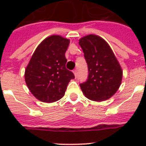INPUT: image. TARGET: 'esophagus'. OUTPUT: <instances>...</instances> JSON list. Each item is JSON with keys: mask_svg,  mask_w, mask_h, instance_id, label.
Wrapping results in <instances>:
<instances>
[{"mask_svg": "<svg viewBox=\"0 0 146 146\" xmlns=\"http://www.w3.org/2000/svg\"><path fill=\"white\" fill-rule=\"evenodd\" d=\"M73 73H74V76H75V77L77 78V69H74V71H73Z\"/></svg>", "mask_w": 146, "mask_h": 146, "instance_id": "1", "label": "esophagus"}]
</instances>
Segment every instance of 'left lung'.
<instances>
[{
	"label": "left lung",
	"mask_w": 146,
	"mask_h": 146,
	"mask_svg": "<svg viewBox=\"0 0 146 146\" xmlns=\"http://www.w3.org/2000/svg\"><path fill=\"white\" fill-rule=\"evenodd\" d=\"M88 68L86 82L80 84L86 97L102 102L111 98L121 84L123 71L108 42L97 35L79 40Z\"/></svg>",
	"instance_id": "left-lung-1"
}]
</instances>
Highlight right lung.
Segmentation results:
<instances>
[{
  "label": "right lung",
  "mask_w": 146,
  "mask_h": 146,
  "mask_svg": "<svg viewBox=\"0 0 146 146\" xmlns=\"http://www.w3.org/2000/svg\"><path fill=\"white\" fill-rule=\"evenodd\" d=\"M70 40L59 35L47 37L38 44L25 71L29 91L43 102L61 99L74 75L66 69L65 53Z\"/></svg>",
  "instance_id": "obj_1"
}]
</instances>
